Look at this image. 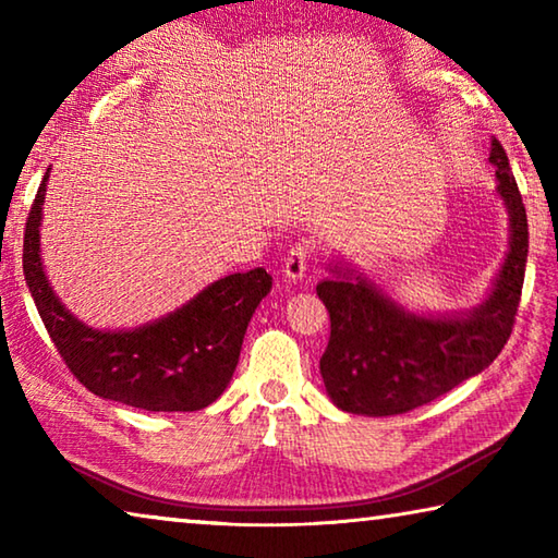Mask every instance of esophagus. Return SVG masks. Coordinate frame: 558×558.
Here are the masks:
<instances>
[{"label":"esophagus","instance_id":"esophagus-1","mask_svg":"<svg viewBox=\"0 0 558 558\" xmlns=\"http://www.w3.org/2000/svg\"><path fill=\"white\" fill-rule=\"evenodd\" d=\"M313 253H315L313 241L302 239L298 243H292V248L288 251V258H286V263H282V272H286L290 280H300L302 276H305Z\"/></svg>","mask_w":558,"mask_h":558}]
</instances>
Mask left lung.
<instances>
[{"label":"left lung","mask_w":558,"mask_h":558,"mask_svg":"<svg viewBox=\"0 0 558 558\" xmlns=\"http://www.w3.org/2000/svg\"><path fill=\"white\" fill-rule=\"evenodd\" d=\"M489 162L497 169L512 241L493 292L477 310L465 317H415L339 268L337 278L317 286L329 313L319 374L329 399L342 411L409 413L480 374L502 352L522 300L529 226L512 167L497 140Z\"/></svg>","instance_id":"left-lung-1"}]
</instances>
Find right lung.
<instances>
[{
	"instance_id": "obj_1",
	"label": "right lung",
	"mask_w": 558,
	"mask_h": 558,
	"mask_svg": "<svg viewBox=\"0 0 558 558\" xmlns=\"http://www.w3.org/2000/svg\"><path fill=\"white\" fill-rule=\"evenodd\" d=\"M36 192L24 231V278L53 347L71 374L102 399L145 411H199L229 386L245 327L272 288L263 268L211 282L177 313L130 332H102L75 319L56 298L39 256L46 192Z\"/></svg>"
}]
</instances>
